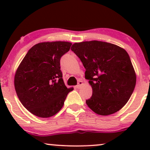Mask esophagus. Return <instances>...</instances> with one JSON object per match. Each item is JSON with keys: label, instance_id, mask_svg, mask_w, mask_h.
I'll list each match as a JSON object with an SVG mask.
<instances>
[{"label": "esophagus", "instance_id": "34e87169", "mask_svg": "<svg viewBox=\"0 0 150 150\" xmlns=\"http://www.w3.org/2000/svg\"><path fill=\"white\" fill-rule=\"evenodd\" d=\"M82 85H83V83H82V81L79 80L78 82H77V85H76V88H77V89L81 88V87H82Z\"/></svg>", "mask_w": 150, "mask_h": 150}]
</instances>
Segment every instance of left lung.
Returning a JSON list of instances; mask_svg holds the SVG:
<instances>
[{"label": "left lung", "instance_id": "obj_1", "mask_svg": "<svg viewBox=\"0 0 150 150\" xmlns=\"http://www.w3.org/2000/svg\"><path fill=\"white\" fill-rule=\"evenodd\" d=\"M71 50L85 67V79L92 87L87 106L101 116L121 109L131 97L136 75L126 51L99 41L75 43Z\"/></svg>", "mask_w": 150, "mask_h": 150}]
</instances>
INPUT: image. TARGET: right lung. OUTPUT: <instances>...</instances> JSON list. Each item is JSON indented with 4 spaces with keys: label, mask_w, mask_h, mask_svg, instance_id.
<instances>
[{
    "label": "right lung",
    "mask_w": 150,
    "mask_h": 150,
    "mask_svg": "<svg viewBox=\"0 0 150 150\" xmlns=\"http://www.w3.org/2000/svg\"><path fill=\"white\" fill-rule=\"evenodd\" d=\"M67 42L39 43L29 50L15 75V88L20 102L41 118L56 114L63 107L67 88L61 70V58L70 50Z\"/></svg>",
    "instance_id": "1"
}]
</instances>
